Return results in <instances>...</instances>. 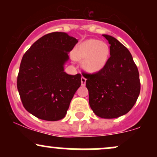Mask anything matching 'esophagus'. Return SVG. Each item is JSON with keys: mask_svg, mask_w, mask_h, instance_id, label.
<instances>
[{"mask_svg": "<svg viewBox=\"0 0 157 157\" xmlns=\"http://www.w3.org/2000/svg\"><path fill=\"white\" fill-rule=\"evenodd\" d=\"M86 79L84 77H81V83H82V86H84L85 85H86Z\"/></svg>", "mask_w": 157, "mask_h": 157, "instance_id": "esophagus-1", "label": "esophagus"}]
</instances>
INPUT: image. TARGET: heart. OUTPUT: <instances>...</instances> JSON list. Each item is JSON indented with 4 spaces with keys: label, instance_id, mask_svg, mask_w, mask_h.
I'll use <instances>...</instances> for the list:
<instances>
[{
    "label": "heart",
    "instance_id": "heart-1",
    "mask_svg": "<svg viewBox=\"0 0 157 157\" xmlns=\"http://www.w3.org/2000/svg\"><path fill=\"white\" fill-rule=\"evenodd\" d=\"M109 46L103 41L89 39L79 45L74 52L76 60H85L82 63L84 69L88 72L94 73L105 66L109 59Z\"/></svg>",
    "mask_w": 157,
    "mask_h": 157
}]
</instances>
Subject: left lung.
<instances>
[{"instance_id": "left-lung-1", "label": "left lung", "mask_w": 157, "mask_h": 157, "mask_svg": "<svg viewBox=\"0 0 157 157\" xmlns=\"http://www.w3.org/2000/svg\"><path fill=\"white\" fill-rule=\"evenodd\" d=\"M102 36L111 45L109 60L98 72L82 75L94 113L104 119L117 118L136 103L140 92V75L128 49L112 36Z\"/></svg>"}]
</instances>
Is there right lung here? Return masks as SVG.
I'll return each instance as SVG.
<instances>
[{
    "mask_svg": "<svg viewBox=\"0 0 157 157\" xmlns=\"http://www.w3.org/2000/svg\"><path fill=\"white\" fill-rule=\"evenodd\" d=\"M78 40L65 32L43 36L23 55L17 86L28 112L47 121L66 116L71 99L81 85V75H68L64 66Z\"/></svg>",
    "mask_w": 157,
    "mask_h": 157,
    "instance_id": "add662e5",
    "label": "right lung"
}]
</instances>
